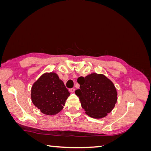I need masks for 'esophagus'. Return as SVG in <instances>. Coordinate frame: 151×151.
<instances>
[{
	"label": "esophagus",
	"mask_w": 151,
	"mask_h": 151,
	"mask_svg": "<svg viewBox=\"0 0 151 151\" xmlns=\"http://www.w3.org/2000/svg\"><path fill=\"white\" fill-rule=\"evenodd\" d=\"M70 91V93H74L75 91V89L74 88H71V89H69V90H68Z\"/></svg>",
	"instance_id": "esophagus-1"
}]
</instances>
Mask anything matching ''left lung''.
Returning a JSON list of instances; mask_svg holds the SVG:
<instances>
[{"label": "left lung", "instance_id": "left-lung-1", "mask_svg": "<svg viewBox=\"0 0 151 151\" xmlns=\"http://www.w3.org/2000/svg\"><path fill=\"white\" fill-rule=\"evenodd\" d=\"M80 89L75 91L81 106L88 116L102 118L110 113L117 101V92L112 82L103 74L96 73L79 77Z\"/></svg>", "mask_w": 151, "mask_h": 151}]
</instances>
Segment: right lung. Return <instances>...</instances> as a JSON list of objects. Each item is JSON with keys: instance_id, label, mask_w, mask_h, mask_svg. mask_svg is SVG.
I'll return each mask as SVG.
<instances>
[{"instance_id": "obj_1", "label": "right lung", "mask_w": 151, "mask_h": 151, "mask_svg": "<svg viewBox=\"0 0 151 151\" xmlns=\"http://www.w3.org/2000/svg\"><path fill=\"white\" fill-rule=\"evenodd\" d=\"M69 95L63 81L54 72L43 74L31 88L32 102L41 112L48 115L60 112Z\"/></svg>"}]
</instances>
